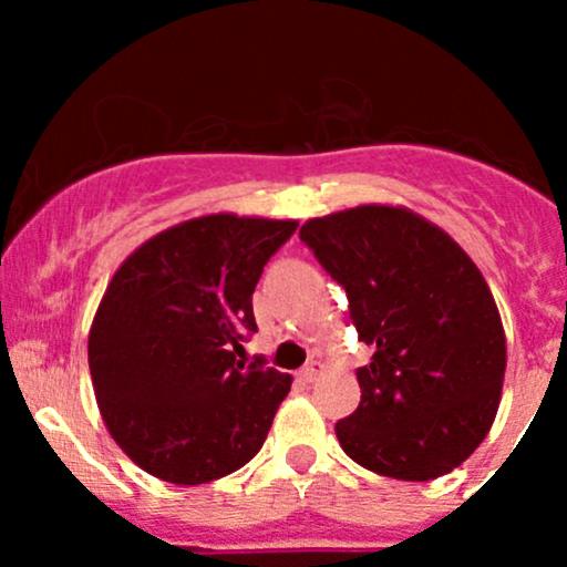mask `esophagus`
<instances>
[{
	"instance_id": "1",
	"label": "esophagus",
	"mask_w": 567,
	"mask_h": 567,
	"mask_svg": "<svg viewBox=\"0 0 567 567\" xmlns=\"http://www.w3.org/2000/svg\"><path fill=\"white\" fill-rule=\"evenodd\" d=\"M322 373V362H317V360H311L309 362V365H303L301 368V373H298V375H301V379L303 381H317V375H320Z\"/></svg>"
}]
</instances>
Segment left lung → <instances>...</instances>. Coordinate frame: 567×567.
Returning <instances> with one entry per match:
<instances>
[{"label":"left lung","mask_w":567,"mask_h":567,"mask_svg":"<svg viewBox=\"0 0 567 567\" xmlns=\"http://www.w3.org/2000/svg\"><path fill=\"white\" fill-rule=\"evenodd\" d=\"M301 239L347 290L362 400L336 424L343 453L381 477L424 483L491 432L506 370L498 306L451 234L419 213L360 205L311 218Z\"/></svg>","instance_id":"obj_1"}]
</instances>
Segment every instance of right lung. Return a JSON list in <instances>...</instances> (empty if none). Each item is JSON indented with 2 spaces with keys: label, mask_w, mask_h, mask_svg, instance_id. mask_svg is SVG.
<instances>
[{
  "label": "right lung",
  "mask_w": 567,
  "mask_h": 567,
  "mask_svg": "<svg viewBox=\"0 0 567 567\" xmlns=\"http://www.w3.org/2000/svg\"><path fill=\"white\" fill-rule=\"evenodd\" d=\"M296 220L216 213L143 243L103 292L87 338L109 434L173 485L226 477L261 451L292 379L237 360L252 290Z\"/></svg>",
  "instance_id": "obj_1"
}]
</instances>
